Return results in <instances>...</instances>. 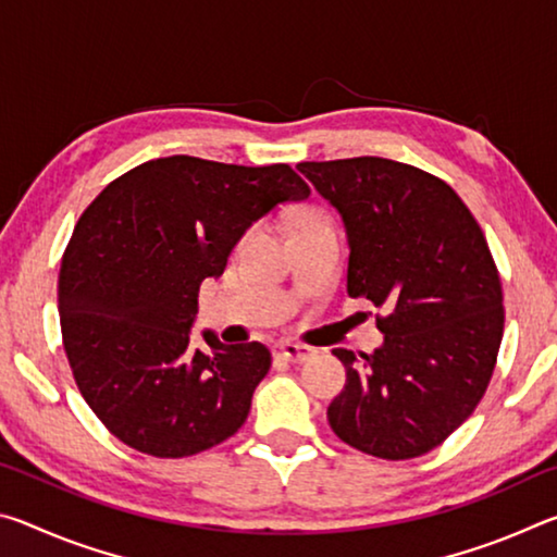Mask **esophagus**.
Masks as SVG:
<instances>
[{
  "label": "esophagus",
  "mask_w": 557,
  "mask_h": 557,
  "mask_svg": "<svg viewBox=\"0 0 557 557\" xmlns=\"http://www.w3.org/2000/svg\"><path fill=\"white\" fill-rule=\"evenodd\" d=\"M317 351H314L312 346L299 344V342H282V344H277V356L285 358V361H289V363H305Z\"/></svg>",
  "instance_id": "34e87169"
}]
</instances>
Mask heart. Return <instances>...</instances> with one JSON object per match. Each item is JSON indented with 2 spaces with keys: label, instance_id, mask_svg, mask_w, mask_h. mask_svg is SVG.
Segmentation results:
<instances>
[{
  "label": "heart",
  "instance_id": "b5f03b06",
  "mask_svg": "<svg viewBox=\"0 0 557 557\" xmlns=\"http://www.w3.org/2000/svg\"><path fill=\"white\" fill-rule=\"evenodd\" d=\"M305 219H317V213H312V211H309V213H305V215H301V219H299V221H305Z\"/></svg>",
  "mask_w": 557,
  "mask_h": 557
}]
</instances>
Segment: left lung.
Segmentation results:
<instances>
[{
  "label": "left lung",
  "mask_w": 557,
  "mask_h": 557,
  "mask_svg": "<svg viewBox=\"0 0 557 557\" xmlns=\"http://www.w3.org/2000/svg\"><path fill=\"white\" fill-rule=\"evenodd\" d=\"M297 169L344 219L348 297L383 309L381 348L332 351L346 385L329 425L363 455H428L484 398L502 346V277L482 225L418 166L354 157Z\"/></svg>",
  "instance_id": "left-lung-1"
}]
</instances>
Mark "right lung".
<instances>
[{"instance_id": "right-lung-1", "label": "right lung", "mask_w": 557, "mask_h": 557, "mask_svg": "<svg viewBox=\"0 0 557 557\" xmlns=\"http://www.w3.org/2000/svg\"><path fill=\"white\" fill-rule=\"evenodd\" d=\"M309 186L289 164L240 166L174 154L117 176L75 223L59 272L63 348L90 410L159 459L221 445L248 418L272 356L188 326L252 221Z\"/></svg>"}]
</instances>
